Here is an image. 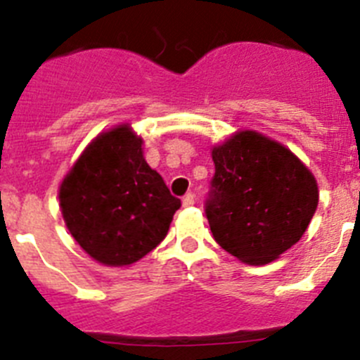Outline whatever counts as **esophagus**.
<instances>
[{"label": "esophagus", "instance_id": "esophagus-1", "mask_svg": "<svg viewBox=\"0 0 360 360\" xmlns=\"http://www.w3.org/2000/svg\"><path fill=\"white\" fill-rule=\"evenodd\" d=\"M193 204H195V195H193L191 191H188L186 195L183 197V206L190 207V206H193Z\"/></svg>", "mask_w": 360, "mask_h": 360}]
</instances>
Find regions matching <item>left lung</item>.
Returning a JSON list of instances; mask_svg holds the SVG:
<instances>
[{
  "instance_id": "1",
  "label": "left lung",
  "mask_w": 360,
  "mask_h": 360,
  "mask_svg": "<svg viewBox=\"0 0 360 360\" xmlns=\"http://www.w3.org/2000/svg\"><path fill=\"white\" fill-rule=\"evenodd\" d=\"M206 217L214 241L247 264H266L293 247L318 206V184L284 146L240 131L211 153Z\"/></svg>"
}]
</instances>
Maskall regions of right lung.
Listing matches in <instances>:
<instances>
[{
	"instance_id": "right-lung-1",
	"label": "right lung",
	"mask_w": 360,
	"mask_h": 360,
	"mask_svg": "<svg viewBox=\"0 0 360 360\" xmlns=\"http://www.w3.org/2000/svg\"><path fill=\"white\" fill-rule=\"evenodd\" d=\"M127 124L101 133L60 186L63 220L79 247L106 266L136 263L163 241L181 200L143 160Z\"/></svg>"
}]
</instances>
